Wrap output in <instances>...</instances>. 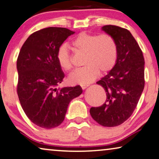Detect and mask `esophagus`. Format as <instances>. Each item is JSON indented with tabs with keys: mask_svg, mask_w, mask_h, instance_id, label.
<instances>
[{
	"mask_svg": "<svg viewBox=\"0 0 159 159\" xmlns=\"http://www.w3.org/2000/svg\"><path fill=\"white\" fill-rule=\"evenodd\" d=\"M89 84H81L80 85V87L82 88V89H86L87 87H89Z\"/></svg>",
	"mask_w": 159,
	"mask_h": 159,
	"instance_id": "1",
	"label": "esophagus"
}]
</instances>
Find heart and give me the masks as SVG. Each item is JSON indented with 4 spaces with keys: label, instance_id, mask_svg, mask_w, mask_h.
<instances>
[{
    "label": "heart",
    "instance_id": "1",
    "mask_svg": "<svg viewBox=\"0 0 159 159\" xmlns=\"http://www.w3.org/2000/svg\"><path fill=\"white\" fill-rule=\"evenodd\" d=\"M75 51L85 53L84 67L76 69L68 77L72 84H86L94 80L99 73H106L113 69L118 58V46L115 39L108 34H92L82 32L71 42ZM56 59L60 67L68 71L73 67L68 46L59 47Z\"/></svg>",
    "mask_w": 159,
    "mask_h": 159
}]
</instances>
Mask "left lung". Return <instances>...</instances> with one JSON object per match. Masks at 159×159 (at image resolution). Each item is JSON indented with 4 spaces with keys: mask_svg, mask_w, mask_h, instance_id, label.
I'll return each instance as SVG.
<instances>
[{
    "mask_svg": "<svg viewBox=\"0 0 159 159\" xmlns=\"http://www.w3.org/2000/svg\"><path fill=\"white\" fill-rule=\"evenodd\" d=\"M102 30L115 39L118 58L113 69L96 83L106 93L100 107H92L90 113L103 126L114 127L132 115L144 89V58L138 43L125 28L107 25Z\"/></svg>",
    "mask_w": 159,
    "mask_h": 159,
    "instance_id": "1",
    "label": "left lung"
}]
</instances>
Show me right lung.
<instances>
[{"label": "right lung", "mask_w": 159, "mask_h": 159, "mask_svg": "<svg viewBox=\"0 0 159 159\" xmlns=\"http://www.w3.org/2000/svg\"><path fill=\"white\" fill-rule=\"evenodd\" d=\"M74 33L66 28H43L30 35L19 53V101L28 118L41 128L61 124L70 101L83 92L80 86L57 89L65 76L57 61V51Z\"/></svg>", "instance_id": "add662e5"}]
</instances>
